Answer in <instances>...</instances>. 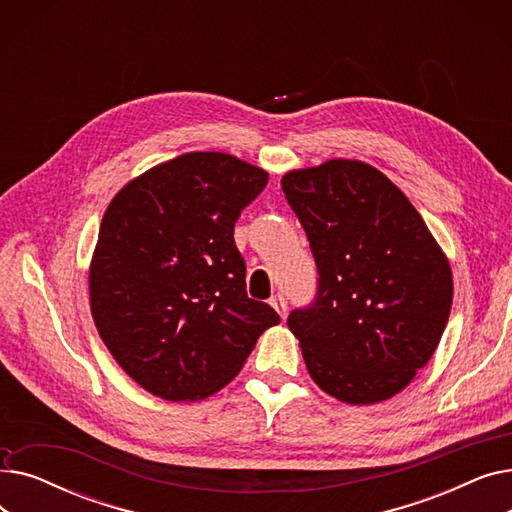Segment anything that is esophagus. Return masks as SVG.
<instances>
[{
  "mask_svg": "<svg viewBox=\"0 0 512 512\" xmlns=\"http://www.w3.org/2000/svg\"><path fill=\"white\" fill-rule=\"evenodd\" d=\"M270 305L276 309V313L284 319L286 317V311H288V305H286V299L282 297V294H276V297H272Z\"/></svg>",
  "mask_w": 512,
  "mask_h": 512,
  "instance_id": "esophagus-1",
  "label": "esophagus"
}]
</instances>
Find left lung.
Wrapping results in <instances>:
<instances>
[{
    "instance_id": "obj_1",
    "label": "left lung",
    "mask_w": 512,
    "mask_h": 512,
    "mask_svg": "<svg viewBox=\"0 0 512 512\" xmlns=\"http://www.w3.org/2000/svg\"><path fill=\"white\" fill-rule=\"evenodd\" d=\"M282 191L319 274L313 305L288 315L309 375L346 405L392 398L444 334L448 257L405 193L365 161L286 172Z\"/></svg>"
}]
</instances>
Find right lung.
I'll use <instances>...</instances> for the list:
<instances>
[{"label":"right lung","mask_w":512,"mask_h":512,"mask_svg":"<svg viewBox=\"0 0 512 512\" xmlns=\"http://www.w3.org/2000/svg\"><path fill=\"white\" fill-rule=\"evenodd\" d=\"M234 155L153 166L107 205L89 267L97 332L153 396L199 400L232 382L278 313L247 297L234 222L267 184Z\"/></svg>","instance_id":"1"}]
</instances>
